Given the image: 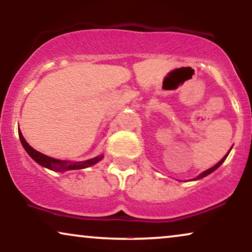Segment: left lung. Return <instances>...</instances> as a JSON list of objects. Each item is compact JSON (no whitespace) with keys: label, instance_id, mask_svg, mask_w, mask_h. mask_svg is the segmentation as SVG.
<instances>
[{"label":"left lung","instance_id":"1","mask_svg":"<svg viewBox=\"0 0 252 252\" xmlns=\"http://www.w3.org/2000/svg\"><path fill=\"white\" fill-rule=\"evenodd\" d=\"M229 151H230V150H229ZM228 154H229V153H227V155H225V157H223V158H222V159L219 161V163H217V164L215 165V166H212L211 168H209V170H206V171H204V172H203V173H201V174H199V175H198V177H197V178H196V179H202V178H204V177H206V175H208V174H210V173H212V172H213V171H216V170H217V168H218V167L220 166V165H221V164L223 163V161H225V159H226V158H227V156H228Z\"/></svg>","mask_w":252,"mask_h":252}]
</instances>
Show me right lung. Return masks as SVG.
Returning a JSON list of instances; mask_svg holds the SVG:
<instances>
[{
  "label": "right lung",
  "mask_w": 252,
  "mask_h": 252,
  "mask_svg": "<svg viewBox=\"0 0 252 252\" xmlns=\"http://www.w3.org/2000/svg\"><path fill=\"white\" fill-rule=\"evenodd\" d=\"M18 134H19L20 142H22L24 149L26 150V153L29 154L37 164H40L41 166L47 167V168H49V170H53L56 172H64V171H68V170H80V168L89 167V166H92V165L97 163V161H99L103 158V156L101 155V156L94 157V158H92V159H87L84 161H67V160L55 159V158L46 156V155L41 154V153H39V151H36L35 149H33V148L26 142L25 139H24L23 134L20 130H18Z\"/></svg>",
  "instance_id": "right-lung-1"
}]
</instances>
